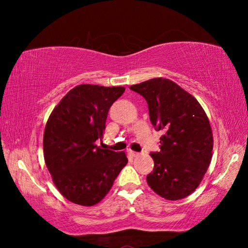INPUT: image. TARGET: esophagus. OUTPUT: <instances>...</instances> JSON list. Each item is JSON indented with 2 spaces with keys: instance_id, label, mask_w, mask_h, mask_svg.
<instances>
[{
  "instance_id": "esophagus-1",
  "label": "esophagus",
  "mask_w": 248,
  "mask_h": 248,
  "mask_svg": "<svg viewBox=\"0 0 248 248\" xmlns=\"http://www.w3.org/2000/svg\"><path fill=\"white\" fill-rule=\"evenodd\" d=\"M128 153L131 155V156H133V157H136V156H139V153L138 152H134V151H132V150H129L128 151Z\"/></svg>"
}]
</instances>
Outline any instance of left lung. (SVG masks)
<instances>
[{
    "label": "left lung",
    "instance_id": "8db88e82",
    "mask_svg": "<svg viewBox=\"0 0 248 248\" xmlns=\"http://www.w3.org/2000/svg\"><path fill=\"white\" fill-rule=\"evenodd\" d=\"M143 96L150 120L164 134L146 182L167 200L186 198L207 173L212 158L213 137L209 119L194 96L169 78H152L129 87Z\"/></svg>",
    "mask_w": 248,
    "mask_h": 248
}]
</instances>
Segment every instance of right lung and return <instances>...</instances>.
<instances>
[{
	"label": "right lung",
	"instance_id": "right-lung-1",
	"mask_svg": "<svg viewBox=\"0 0 248 248\" xmlns=\"http://www.w3.org/2000/svg\"><path fill=\"white\" fill-rule=\"evenodd\" d=\"M124 87L82 84L71 90L49 116L44 133V156L61 195L91 207L108 194L128 163L124 152L100 149L109 108Z\"/></svg>",
	"mask_w": 248,
	"mask_h": 248
}]
</instances>
